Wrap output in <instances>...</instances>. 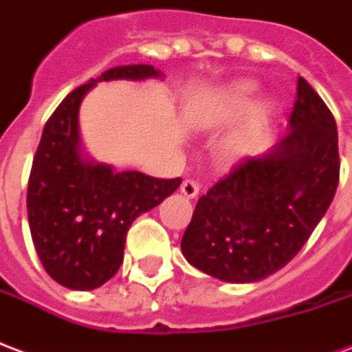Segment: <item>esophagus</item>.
<instances>
[{"instance_id":"1","label":"esophagus","mask_w":352,"mask_h":352,"mask_svg":"<svg viewBox=\"0 0 352 352\" xmlns=\"http://www.w3.org/2000/svg\"><path fill=\"white\" fill-rule=\"evenodd\" d=\"M179 191H182L184 197H187V199H195V197L199 195V184H197L195 179L186 178L182 182V186H179Z\"/></svg>"}]
</instances>
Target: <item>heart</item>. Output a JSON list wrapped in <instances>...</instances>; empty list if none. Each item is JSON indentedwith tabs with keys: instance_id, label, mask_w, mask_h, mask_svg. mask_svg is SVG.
Listing matches in <instances>:
<instances>
[{
	"instance_id": "1",
	"label": "heart",
	"mask_w": 352,
	"mask_h": 352,
	"mask_svg": "<svg viewBox=\"0 0 352 352\" xmlns=\"http://www.w3.org/2000/svg\"><path fill=\"white\" fill-rule=\"evenodd\" d=\"M251 88L250 86H240V88H236L234 91H229V94L225 95L219 102V110H223L225 114L227 112H236V110H240L248 102V95H250ZM242 150V142L240 140H234L232 144H230V151L232 153H238V151Z\"/></svg>"
}]
</instances>
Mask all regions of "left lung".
Wrapping results in <instances>:
<instances>
[{
    "label": "left lung",
    "mask_w": 352,
    "mask_h": 352,
    "mask_svg": "<svg viewBox=\"0 0 352 352\" xmlns=\"http://www.w3.org/2000/svg\"><path fill=\"white\" fill-rule=\"evenodd\" d=\"M289 129L199 199L182 238L195 268L229 283L261 281L292 261L327 214L340 182L338 127L302 76Z\"/></svg>",
    "instance_id": "1"
}]
</instances>
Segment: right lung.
<instances>
[{
	"instance_id": "right-lung-1",
	"label": "right lung",
	"mask_w": 352,
	"mask_h": 352,
	"mask_svg": "<svg viewBox=\"0 0 352 352\" xmlns=\"http://www.w3.org/2000/svg\"><path fill=\"white\" fill-rule=\"evenodd\" d=\"M151 65H123L82 84L48 118L28 182V219L46 274L67 289L91 291L123 263L125 236L138 215L163 202L182 178L116 173L82 153L78 109L97 82L159 78Z\"/></svg>"
}]
</instances>
